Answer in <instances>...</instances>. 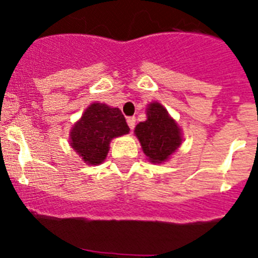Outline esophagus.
Wrapping results in <instances>:
<instances>
[{
  "label": "esophagus",
  "instance_id": "esophagus-1",
  "mask_svg": "<svg viewBox=\"0 0 258 258\" xmlns=\"http://www.w3.org/2000/svg\"><path fill=\"white\" fill-rule=\"evenodd\" d=\"M126 121L129 127H131V129H134V126H136V117H133V116H132V117H127Z\"/></svg>",
  "mask_w": 258,
  "mask_h": 258
}]
</instances>
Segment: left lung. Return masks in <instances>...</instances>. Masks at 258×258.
<instances>
[{
  "instance_id": "8db88e82",
  "label": "left lung",
  "mask_w": 258,
  "mask_h": 258,
  "mask_svg": "<svg viewBox=\"0 0 258 258\" xmlns=\"http://www.w3.org/2000/svg\"><path fill=\"white\" fill-rule=\"evenodd\" d=\"M142 150L151 163H163L181 146V129L159 103L147 108V120L136 126Z\"/></svg>"
}]
</instances>
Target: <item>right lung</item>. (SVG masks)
Listing matches in <instances>:
<instances>
[{"mask_svg":"<svg viewBox=\"0 0 258 258\" xmlns=\"http://www.w3.org/2000/svg\"><path fill=\"white\" fill-rule=\"evenodd\" d=\"M129 132L124 115L118 108L93 103L71 132V146L90 165L106 159L112 138Z\"/></svg>","mask_w":258,"mask_h":258,"instance_id":"obj_1","label":"right lung"}]
</instances>
